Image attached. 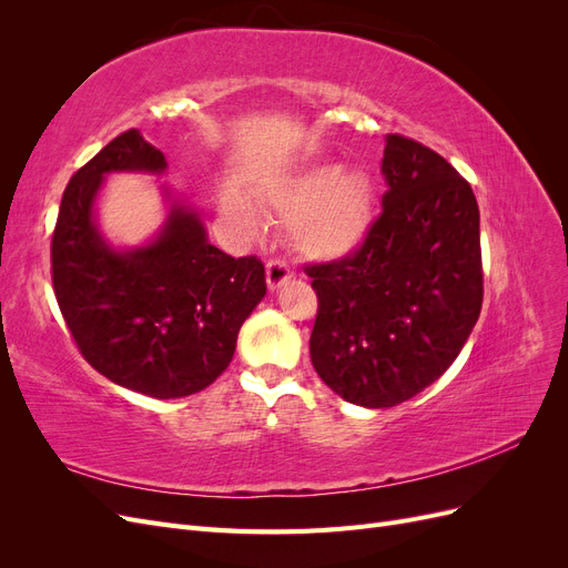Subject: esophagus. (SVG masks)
Segmentation results:
<instances>
[{"instance_id":"34e87169","label":"esophagus","mask_w":568,"mask_h":568,"mask_svg":"<svg viewBox=\"0 0 568 568\" xmlns=\"http://www.w3.org/2000/svg\"><path fill=\"white\" fill-rule=\"evenodd\" d=\"M291 277H294V272H291V267H288L284 257H272V261H267V286H270V291H277Z\"/></svg>"}]
</instances>
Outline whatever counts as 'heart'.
Returning <instances> with one entry per match:
<instances>
[{
    "label": "heart",
    "instance_id": "1",
    "mask_svg": "<svg viewBox=\"0 0 568 568\" xmlns=\"http://www.w3.org/2000/svg\"><path fill=\"white\" fill-rule=\"evenodd\" d=\"M227 213L248 232L255 230V215L244 201H230ZM272 213L294 225L303 253L338 261L363 246L372 230L374 186L363 170L322 163L282 186L272 199Z\"/></svg>",
    "mask_w": 568,
    "mask_h": 568
}]
</instances>
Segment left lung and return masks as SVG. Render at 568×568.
I'll return each instance as SVG.
<instances>
[{"mask_svg": "<svg viewBox=\"0 0 568 568\" xmlns=\"http://www.w3.org/2000/svg\"><path fill=\"white\" fill-rule=\"evenodd\" d=\"M388 192L357 251L307 265L317 294L311 359L343 400L393 407L448 369L484 303L478 203L440 153L388 134Z\"/></svg>", "mask_w": 568, "mask_h": 568, "instance_id": "left-lung-1", "label": "left lung"}]
</instances>
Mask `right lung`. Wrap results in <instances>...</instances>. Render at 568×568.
<instances>
[{
	"label": "right lung",
	"mask_w": 568,
	"mask_h": 568,
	"mask_svg": "<svg viewBox=\"0 0 568 568\" xmlns=\"http://www.w3.org/2000/svg\"><path fill=\"white\" fill-rule=\"evenodd\" d=\"M165 165L136 130L118 134L68 182L51 234V284L78 351L113 384L159 400L199 393L227 369L267 291L265 265L215 248L182 205L149 246L113 251L101 239L92 205L104 175Z\"/></svg>",
	"instance_id": "right-lung-1"
}]
</instances>
